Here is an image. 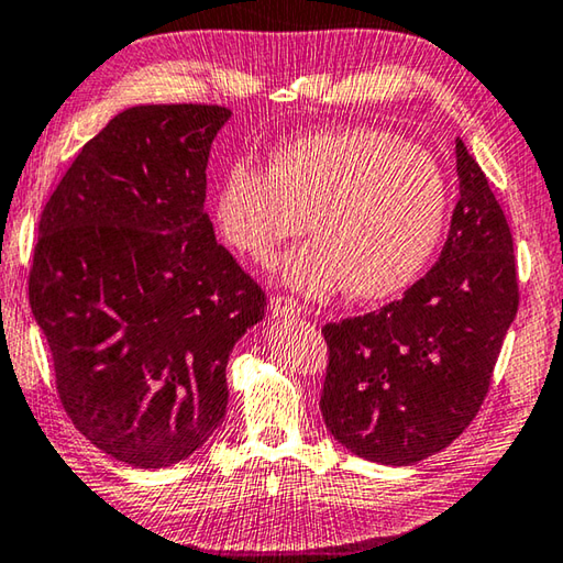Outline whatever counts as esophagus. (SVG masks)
<instances>
[{
  "instance_id": "obj_1",
  "label": "esophagus",
  "mask_w": 563,
  "mask_h": 563,
  "mask_svg": "<svg viewBox=\"0 0 563 563\" xmlns=\"http://www.w3.org/2000/svg\"><path fill=\"white\" fill-rule=\"evenodd\" d=\"M271 310L275 318H295L302 312V305L298 298H292V295H278V298H273Z\"/></svg>"
}]
</instances>
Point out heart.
Listing matches in <instances>:
<instances>
[{
    "mask_svg": "<svg viewBox=\"0 0 563 563\" xmlns=\"http://www.w3.org/2000/svg\"><path fill=\"white\" fill-rule=\"evenodd\" d=\"M450 213V184L430 151L395 133L347 126L305 133L271 154V168L238 158L216 194L228 245L268 265L285 241L283 280L310 295L345 283L360 300L409 288L430 265Z\"/></svg>",
    "mask_w": 563,
    "mask_h": 563,
    "instance_id": "heart-1",
    "label": "heart"
}]
</instances>
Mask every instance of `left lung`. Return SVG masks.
<instances>
[{
    "instance_id": "obj_1",
    "label": "left lung",
    "mask_w": 563,
    "mask_h": 563,
    "mask_svg": "<svg viewBox=\"0 0 563 563\" xmlns=\"http://www.w3.org/2000/svg\"><path fill=\"white\" fill-rule=\"evenodd\" d=\"M456 174L460 201L430 273L402 300L322 328V419L362 460L412 464L450 446L479 412L517 316L509 223L462 139Z\"/></svg>"
}]
</instances>
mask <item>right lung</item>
Returning a JSON list of instances; mask_svg holds the SVG:
<instances>
[{
    "instance_id": "add662e5",
    "label": "right lung",
    "mask_w": 563,
    "mask_h": 563,
    "mask_svg": "<svg viewBox=\"0 0 563 563\" xmlns=\"http://www.w3.org/2000/svg\"><path fill=\"white\" fill-rule=\"evenodd\" d=\"M231 117L216 103L121 111L46 201L30 305L76 430L139 470L208 442L228 405V355L265 290L216 241L206 166Z\"/></svg>"
}]
</instances>
